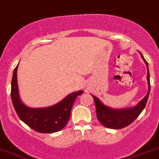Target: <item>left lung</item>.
I'll return each instance as SVG.
<instances>
[{
	"mask_svg": "<svg viewBox=\"0 0 159 159\" xmlns=\"http://www.w3.org/2000/svg\"><path fill=\"white\" fill-rule=\"evenodd\" d=\"M140 54L147 66V78H148V91L147 95L139 102V105H136L134 108H128V109H112V108H110L104 105L98 98L92 95L93 98L94 100V103H95L97 118L98 121L105 127L108 128V129H121L129 125L139 117V115L142 113V111L145 108V105H146L149 92H150V75H149L148 62L144 58L142 53H140Z\"/></svg>",
	"mask_w": 159,
	"mask_h": 159,
	"instance_id": "obj_1",
	"label": "left lung"
}]
</instances>
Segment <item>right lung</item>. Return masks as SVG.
Wrapping results in <instances>:
<instances>
[{"instance_id":"obj_1","label":"right lung","mask_w":159,"mask_h":159,"mask_svg":"<svg viewBox=\"0 0 159 159\" xmlns=\"http://www.w3.org/2000/svg\"><path fill=\"white\" fill-rule=\"evenodd\" d=\"M17 65L14 70L11 81V100L19 118L32 129L40 133H53L65 127L70 116L75 99L82 91L68 94L55 105L44 108H30L24 105L18 94L17 79Z\"/></svg>"}]
</instances>
